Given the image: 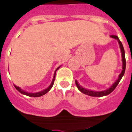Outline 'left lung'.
Listing matches in <instances>:
<instances>
[{"mask_svg": "<svg viewBox=\"0 0 132 132\" xmlns=\"http://www.w3.org/2000/svg\"><path fill=\"white\" fill-rule=\"evenodd\" d=\"M111 37L112 38H114V39H117L119 45H120V50H121L122 53V70L121 73L120 74L118 77V79H117V81L115 82L114 84H113L109 88L106 90L104 91H99V92H96V91H93L90 90H87V89L84 88L82 86H80V84L78 83V81L76 80L75 81V84L77 85V88L79 89V90L81 91V93H83L84 94H86L87 95L92 96V97H103V96H106L109 95L110 93H112L113 91L114 90L115 88H116V86L118 85L119 82L121 80L122 77H123L124 74H125V68H126V60H125V50H124L123 46H122V44L120 39H119L118 37L116 36V35H111Z\"/></svg>", "mask_w": 132, "mask_h": 132, "instance_id": "obj_1", "label": "left lung"}]
</instances>
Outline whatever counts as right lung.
I'll return each mask as SVG.
<instances>
[{
	"label": "right lung",
	"instance_id": "right-lung-1",
	"mask_svg": "<svg viewBox=\"0 0 132 132\" xmlns=\"http://www.w3.org/2000/svg\"><path fill=\"white\" fill-rule=\"evenodd\" d=\"M60 68V67H58L56 70H55V72H54V76H53V80H52V82H51V84L50 86H48V88L46 89H45V90H44L42 91H40V92H38V93H27V92H26V91L23 90H21V89L19 88V87H18V86H15V85H14V87H15V88L17 90L19 93H21V94H23V95H27V96H29V97H41V96L44 95H45L46 93H48V91L50 90L51 89V88H52V86H53V83H54V81H55V72H56V71L58 70Z\"/></svg>",
	"mask_w": 132,
	"mask_h": 132
}]
</instances>
